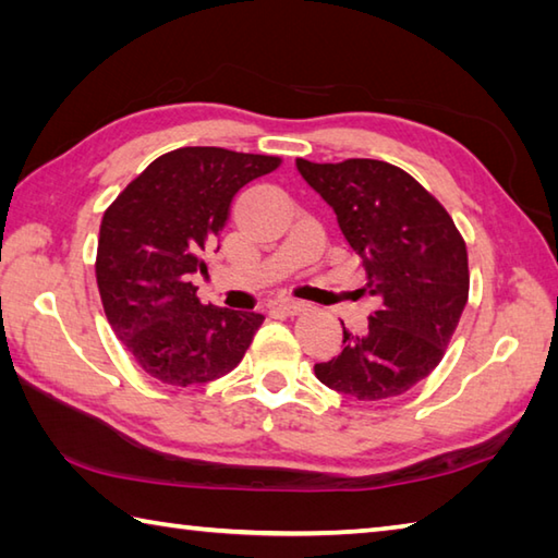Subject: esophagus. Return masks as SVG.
<instances>
[{
    "label": "esophagus",
    "instance_id": "esophagus-1",
    "mask_svg": "<svg viewBox=\"0 0 558 558\" xmlns=\"http://www.w3.org/2000/svg\"><path fill=\"white\" fill-rule=\"evenodd\" d=\"M272 310L290 316V314L302 312L304 310V302L302 300H278V302H272Z\"/></svg>",
    "mask_w": 558,
    "mask_h": 558
}]
</instances>
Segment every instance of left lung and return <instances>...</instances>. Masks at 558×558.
Wrapping results in <instances>:
<instances>
[{
	"label": "left lung",
	"instance_id": "8db88e82",
	"mask_svg": "<svg viewBox=\"0 0 558 558\" xmlns=\"http://www.w3.org/2000/svg\"><path fill=\"white\" fill-rule=\"evenodd\" d=\"M298 172L333 208L366 270L364 290L381 302L366 333L342 326V352L318 362L316 378L357 400L405 393L441 362L465 310V242L446 208L396 165L300 158Z\"/></svg>",
	"mask_w": 558,
	"mask_h": 558
}]
</instances>
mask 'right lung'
<instances>
[{
  "instance_id": "obj_1",
  "label": "right lung",
  "mask_w": 558,
  "mask_h": 558,
  "mask_svg": "<svg viewBox=\"0 0 558 558\" xmlns=\"http://www.w3.org/2000/svg\"><path fill=\"white\" fill-rule=\"evenodd\" d=\"M280 165L272 156L189 146L153 160L105 210L96 276L105 316L144 372L162 384H208L242 362L264 314L201 304L192 278L234 194Z\"/></svg>"
}]
</instances>
